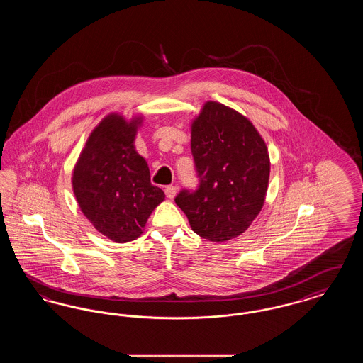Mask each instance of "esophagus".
<instances>
[{
    "instance_id": "esophagus-1",
    "label": "esophagus",
    "mask_w": 363,
    "mask_h": 363,
    "mask_svg": "<svg viewBox=\"0 0 363 363\" xmlns=\"http://www.w3.org/2000/svg\"><path fill=\"white\" fill-rule=\"evenodd\" d=\"M164 193H166L167 199L173 200L174 197H175V194H177V188H175V186H166V189H164Z\"/></svg>"
}]
</instances>
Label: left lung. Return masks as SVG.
Masks as SVG:
<instances>
[{
	"mask_svg": "<svg viewBox=\"0 0 363 363\" xmlns=\"http://www.w3.org/2000/svg\"><path fill=\"white\" fill-rule=\"evenodd\" d=\"M190 129L199 188L179 191L175 204L197 235L230 241L249 228L264 206L268 148L245 116L213 101L204 104Z\"/></svg>",
	"mask_w": 363,
	"mask_h": 363,
	"instance_id": "left-lung-1",
	"label": "left lung"
}]
</instances>
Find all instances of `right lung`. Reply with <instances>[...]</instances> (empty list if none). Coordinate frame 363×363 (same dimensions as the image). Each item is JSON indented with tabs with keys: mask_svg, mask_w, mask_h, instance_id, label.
<instances>
[{
	"mask_svg": "<svg viewBox=\"0 0 363 363\" xmlns=\"http://www.w3.org/2000/svg\"><path fill=\"white\" fill-rule=\"evenodd\" d=\"M143 117L130 121L118 113L106 116L91 132L79 156L72 188L86 219L104 237L123 243L143 234L145 223L163 200L151 184L150 169L135 148Z\"/></svg>",
	"mask_w": 363,
	"mask_h": 363,
	"instance_id": "right-lung-1",
	"label": "right lung"
}]
</instances>
